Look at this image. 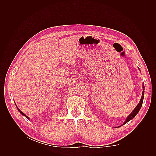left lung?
<instances>
[{
    "label": "left lung",
    "mask_w": 156,
    "mask_h": 156,
    "mask_svg": "<svg viewBox=\"0 0 156 156\" xmlns=\"http://www.w3.org/2000/svg\"><path fill=\"white\" fill-rule=\"evenodd\" d=\"M144 84H143V94H142V96H141V99L139 103V104L136 105V107L134 108V110L132 111V112L131 114L127 117V119L126 120V121L124 122L123 125H124L125 124H126L127 122H128L129 120H131V119H133V118L137 115V113L139 112V111H140L141 107H142L143 105V99H144Z\"/></svg>",
    "instance_id": "1"
}]
</instances>
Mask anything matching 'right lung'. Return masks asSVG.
Wrapping results in <instances>:
<instances>
[{"instance_id":"obj_1","label":"right lung","mask_w":156,"mask_h":156,"mask_svg":"<svg viewBox=\"0 0 156 156\" xmlns=\"http://www.w3.org/2000/svg\"><path fill=\"white\" fill-rule=\"evenodd\" d=\"M16 107H17V105H16ZM17 110H18L19 111H20V113H21V115H23V116H25V117L27 118V119H29V117H28L27 116H26V115H25L24 114V113H23V112H22V111H21V110L20 109V108H17Z\"/></svg>"}]
</instances>
